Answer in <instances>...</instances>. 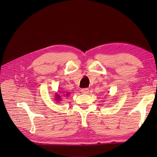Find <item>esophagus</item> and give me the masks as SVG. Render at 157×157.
Listing matches in <instances>:
<instances>
[{
	"mask_svg": "<svg viewBox=\"0 0 157 157\" xmlns=\"http://www.w3.org/2000/svg\"><path fill=\"white\" fill-rule=\"evenodd\" d=\"M81 92L82 94H88L89 92L88 88H83L81 90Z\"/></svg>",
	"mask_w": 157,
	"mask_h": 157,
	"instance_id": "esophagus-1",
	"label": "esophagus"
}]
</instances>
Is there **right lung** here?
<instances>
[{
    "label": "right lung",
    "mask_w": 157,
    "mask_h": 157,
    "mask_svg": "<svg viewBox=\"0 0 157 157\" xmlns=\"http://www.w3.org/2000/svg\"><path fill=\"white\" fill-rule=\"evenodd\" d=\"M68 95H69V94L67 93V94H66V96H68ZM55 96H56V100H57V101H61V98H60V96H59V94H56V95H55Z\"/></svg>",
    "instance_id": "obj_1"
}]
</instances>
